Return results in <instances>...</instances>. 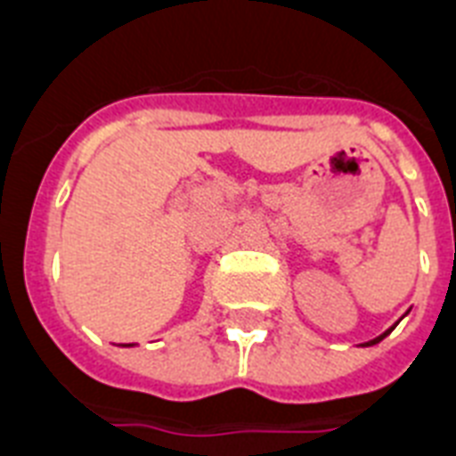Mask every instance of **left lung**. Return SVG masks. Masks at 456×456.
<instances>
[{
  "label": "left lung",
  "instance_id": "left-lung-1",
  "mask_svg": "<svg viewBox=\"0 0 456 456\" xmlns=\"http://www.w3.org/2000/svg\"><path fill=\"white\" fill-rule=\"evenodd\" d=\"M394 326H396V323H394ZM394 326H391V329H394ZM391 329L389 330H385V333H382V336H378L375 338V340H370V342H366V345H363V347H370V345H378L379 340H382V338H387L391 333Z\"/></svg>",
  "mask_w": 456,
  "mask_h": 456
}]
</instances>
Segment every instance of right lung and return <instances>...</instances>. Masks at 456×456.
I'll list each match as a JSON object with an SVG mask.
<instances>
[{"mask_svg": "<svg viewBox=\"0 0 456 456\" xmlns=\"http://www.w3.org/2000/svg\"><path fill=\"white\" fill-rule=\"evenodd\" d=\"M123 347H133V345H123Z\"/></svg>", "mask_w": 456, "mask_h": 456, "instance_id": "obj_1", "label": "right lung"}]
</instances>
